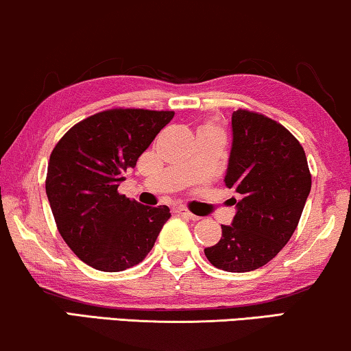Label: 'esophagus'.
Wrapping results in <instances>:
<instances>
[{
  "label": "esophagus",
  "instance_id": "obj_1",
  "mask_svg": "<svg viewBox=\"0 0 351 351\" xmlns=\"http://www.w3.org/2000/svg\"><path fill=\"white\" fill-rule=\"evenodd\" d=\"M176 213H178V215H181L182 218H187V219H191V221H199V219H200L199 216L192 215L191 211L186 208V206H178V208H176Z\"/></svg>",
  "mask_w": 351,
  "mask_h": 351
}]
</instances>
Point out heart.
<instances>
[{
	"label": "heart",
	"instance_id": "heart-1",
	"mask_svg": "<svg viewBox=\"0 0 351 351\" xmlns=\"http://www.w3.org/2000/svg\"><path fill=\"white\" fill-rule=\"evenodd\" d=\"M202 132H219V128L215 127V125H205L204 130H202ZM219 133H221V132H219Z\"/></svg>",
	"mask_w": 351,
	"mask_h": 351
}]
</instances>
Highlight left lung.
<instances>
[{
	"instance_id": "obj_1",
	"label": "left lung",
	"mask_w": 351,
	"mask_h": 351,
	"mask_svg": "<svg viewBox=\"0 0 351 351\" xmlns=\"http://www.w3.org/2000/svg\"><path fill=\"white\" fill-rule=\"evenodd\" d=\"M226 186L237 213L205 256L226 272H251L272 261L293 237L312 187L307 157L293 133L261 112H232Z\"/></svg>"
}]
</instances>
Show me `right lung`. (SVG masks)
Returning a JSON list of instances; mask_svg holds the SVG:
<instances>
[{
    "label": "right lung",
    "mask_w": 351,
    "mask_h": 351,
    "mask_svg": "<svg viewBox=\"0 0 351 351\" xmlns=\"http://www.w3.org/2000/svg\"><path fill=\"white\" fill-rule=\"evenodd\" d=\"M173 111L112 108L73 125L53 147L46 194L62 239L82 263L101 272L140 264L167 221V205L146 206L119 194Z\"/></svg>",
    "instance_id": "add662e5"
}]
</instances>
